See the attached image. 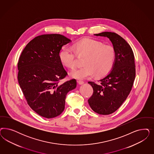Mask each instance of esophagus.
<instances>
[{
	"instance_id": "esophagus-1",
	"label": "esophagus",
	"mask_w": 154,
	"mask_h": 154,
	"mask_svg": "<svg viewBox=\"0 0 154 154\" xmlns=\"http://www.w3.org/2000/svg\"><path fill=\"white\" fill-rule=\"evenodd\" d=\"M78 83L79 84V85H83V84H84V81H83V80H79L78 81Z\"/></svg>"
}]
</instances>
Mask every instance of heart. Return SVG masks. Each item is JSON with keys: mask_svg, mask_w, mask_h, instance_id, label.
<instances>
[{"mask_svg": "<svg viewBox=\"0 0 154 154\" xmlns=\"http://www.w3.org/2000/svg\"><path fill=\"white\" fill-rule=\"evenodd\" d=\"M76 54L85 57V66L76 67L70 72L71 76L78 79H85L94 74L96 77L105 76L112 69L116 56L112 46L104 45L93 39H84L76 43L73 48L66 47L62 49L60 60L65 66L74 67L76 63Z\"/></svg>", "mask_w": 154, "mask_h": 154, "instance_id": "heart-1", "label": "heart"}]
</instances>
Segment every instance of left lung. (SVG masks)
Masks as SVG:
<instances>
[{
	"label": "left lung",
	"mask_w": 154,
	"mask_h": 154,
	"mask_svg": "<svg viewBox=\"0 0 154 154\" xmlns=\"http://www.w3.org/2000/svg\"><path fill=\"white\" fill-rule=\"evenodd\" d=\"M94 35L108 37L116 53L109 74L99 83L88 82L94 90L88 100L90 107L98 114L108 115L119 108L131 90L135 77L134 53L129 44L116 33L105 32Z\"/></svg>",
	"instance_id": "obj_1"
}]
</instances>
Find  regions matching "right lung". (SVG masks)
Listing matches in <instances>:
<instances>
[{
	"instance_id": "obj_1",
	"label": "right lung",
	"mask_w": 154,
	"mask_h": 154,
	"mask_svg": "<svg viewBox=\"0 0 154 154\" xmlns=\"http://www.w3.org/2000/svg\"><path fill=\"white\" fill-rule=\"evenodd\" d=\"M71 41L59 34L38 35L26 45L19 58L20 88L28 104L43 117L51 119L61 114L67 94L76 87L74 79L59 84L67 75L60 60V51Z\"/></svg>"
}]
</instances>
